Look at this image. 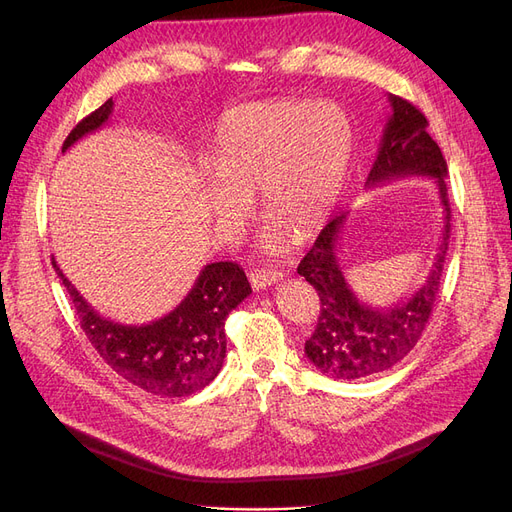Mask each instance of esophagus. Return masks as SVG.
Returning <instances> with one entry per match:
<instances>
[{
	"instance_id": "1",
	"label": "esophagus",
	"mask_w": 512,
	"mask_h": 512,
	"mask_svg": "<svg viewBox=\"0 0 512 512\" xmlns=\"http://www.w3.org/2000/svg\"><path fill=\"white\" fill-rule=\"evenodd\" d=\"M282 273L280 271H271V269H260V271H252L250 273V284L254 290H265L273 284H277L282 280Z\"/></svg>"
}]
</instances>
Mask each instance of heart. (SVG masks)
Returning a JSON list of instances; mask_svg holds the SVG:
<instances>
[{"mask_svg":"<svg viewBox=\"0 0 512 512\" xmlns=\"http://www.w3.org/2000/svg\"><path fill=\"white\" fill-rule=\"evenodd\" d=\"M354 130L333 102L275 100L228 111L213 138L203 203L222 235L243 226L260 192L269 224L262 250L282 252L290 232L314 235L333 213L350 170Z\"/></svg>","mask_w":512,"mask_h":512,"instance_id":"heart-1","label":"heart"}]
</instances>
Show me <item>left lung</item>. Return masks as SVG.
I'll return each mask as SVG.
<instances>
[{"instance_id": "8db88e82", "label": "left lung", "mask_w": 512, "mask_h": 512, "mask_svg": "<svg viewBox=\"0 0 512 512\" xmlns=\"http://www.w3.org/2000/svg\"><path fill=\"white\" fill-rule=\"evenodd\" d=\"M391 117L382 130L378 156L365 188L404 177H431L438 185L444 228L438 254L425 284L408 299L389 307L363 303L350 288L339 260L348 211L339 213L320 230L312 250L297 269L320 297V316L314 335L305 342V354L324 376L356 380L391 369L416 346L440 292V277L451 237V205L446 194V160L427 132V119L414 104L389 96Z\"/></svg>"}]
</instances>
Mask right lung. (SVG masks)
I'll return each mask as SVG.
<instances>
[{
	"instance_id": "add662e5",
	"label": "right lung",
	"mask_w": 512,
	"mask_h": 512,
	"mask_svg": "<svg viewBox=\"0 0 512 512\" xmlns=\"http://www.w3.org/2000/svg\"><path fill=\"white\" fill-rule=\"evenodd\" d=\"M113 115V100L87 115L64 143L70 149L83 136L100 130ZM64 282L81 329L121 378L160 397H188L220 374L226 356L224 322L252 294L235 262H211L198 273L185 299L166 316L147 324H123L100 316L53 260Z\"/></svg>"
}]
</instances>
